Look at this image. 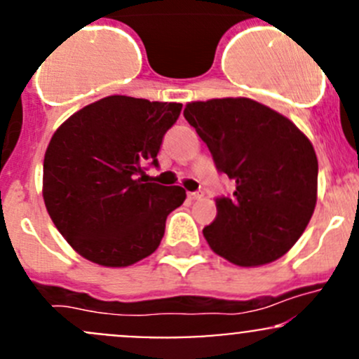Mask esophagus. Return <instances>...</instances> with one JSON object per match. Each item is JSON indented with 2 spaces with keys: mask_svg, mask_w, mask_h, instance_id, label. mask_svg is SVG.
Segmentation results:
<instances>
[{
  "mask_svg": "<svg viewBox=\"0 0 359 359\" xmlns=\"http://www.w3.org/2000/svg\"><path fill=\"white\" fill-rule=\"evenodd\" d=\"M187 196H189V200H201L205 194H203L201 191H198V193H187Z\"/></svg>",
  "mask_w": 359,
  "mask_h": 359,
  "instance_id": "obj_1",
  "label": "esophagus"
}]
</instances>
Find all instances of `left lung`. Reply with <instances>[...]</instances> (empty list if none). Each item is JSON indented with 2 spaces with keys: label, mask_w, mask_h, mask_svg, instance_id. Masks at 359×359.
Masks as SVG:
<instances>
[{
  "label": "left lung",
  "mask_w": 359,
  "mask_h": 359,
  "mask_svg": "<svg viewBox=\"0 0 359 359\" xmlns=\"http://www.w3.org/2000/svg\"><path fill=\"white\" fill-rule=\"evenodd\" d=\"M184 118L208 146L219 172L236 182L217 198L203 229L217 255L241 267L274 262L306 231L318 200V158L288 118L245 97L189 102Z\"/></svg>",
  "instance_id": "left-lung-1"
}]
</instances>
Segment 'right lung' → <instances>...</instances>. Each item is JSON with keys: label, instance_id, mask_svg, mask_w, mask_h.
I'll return each instance as SVG.
<instances>
[{"label": "right lung", "instance_id": "add662e5", "mask_svg": "<svg viewBox=\"0 0 359 359\" xmlns=\"http://www.w3.org/2000/svg\"><path fill=\"white\" fill-rule=\"evenodd\" d=\"M182 104L111 95L88 104L53 133L43 161V200L59 233L86 260L126 267L156 252L180 186L147 180L163 135Z\"/></svg>", "mask_w": 359, "mask_h": 359}]
</instances>
